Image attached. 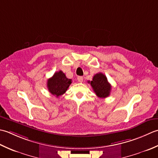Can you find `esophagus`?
<instances>
[{"label": "esophagus", "mask_w": 158, "mask_h": 158, "mask_svg": "<svg viewBox=\"0 0 158 158\" xmlns=\"http://www.w3.org/2000/svg\"><path fill=\"white\" fill-rule=\"evenodd\" d=\"M77 79H78V81L80 83L82 82V81H83V77L82 76H78V78H77Z\"/></svg>", "instance_id": "obj_1"}]
</instances>
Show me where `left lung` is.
Listing matches in <instances>:
<instances>
[{
    "mask_svg": "<svg viewBox=\"0 0 158 158\" xmlns=\"http://www.w3.org/2000/svg\"><path fill=\"white\" fill-rule=\"evenodd\" d=\"M91 84L93 91L96 95L100 98H106L110 95L111 91V85L108 82L106 76L102 73H98L93 76Z\"/></svg>",
    "mask_w": 158,
    "mask_h": 158,
    "instance_id": "left-lung-1",
    "label": "left lung"
}]
</instances>
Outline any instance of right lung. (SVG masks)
I'll list each match as a JSON object with an SVG mask.
<instances>
[{
	"label": "right lung",
	"instance_id": "right-lung-1",
	"mask_svg": "<svg viewBox=\"0 0 158 158\" xmlns=\"http://www.w3.org/2000/svg\"><path fill=\"white\" fill-rule=\"evenodd\" d=\"M72 82V80L67 78L62 71H59L48 80L47 87L51 94L59 98L66 92Z\"/></svg>",
	"mask_w": 158,
	"mask_h": 158
}]
</instances>
